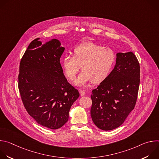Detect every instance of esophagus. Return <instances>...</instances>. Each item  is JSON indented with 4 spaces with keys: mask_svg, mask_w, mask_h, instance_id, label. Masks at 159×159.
<instances>
[{
    "mask_svg": "<svg viewBox=\"0 0 159 159\" xmlns=\"http://www.w3.org/2000/svg\"><path fill=\"white\" fill-rule=\"evenodd\" d=\"M79 93H80V96H85V93L84 90H80H80H79Z\"/></svg>",
    "mask_w": 159,
    "mask_h": 159,
    "instance_id": "obj_1",
    "label": "esophagus"
}]
</instances>
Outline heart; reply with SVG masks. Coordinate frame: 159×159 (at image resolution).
Here are the masks:
<instances>
[{"label": "heart", "instance_id": "1", "mask_svg": "<svg viewBox=\"0 0 159 159\" xmlns=\"http://www.w3.org/2000/svg\"><path fill=\"white\" fill-rule=\"evenodd\" d=\"M115 60V53L111 48L87 42L74 48L73 57L65 56L61 66L66 76L70 80H74L80 66L82 71L74 80V84L85 87L90 82L98 84L104 81L110 74Z\"/></svg>", "mask_w": 159, "mask_h": 159}]
</instances>
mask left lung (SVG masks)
I'll return each mask as SVG.
<instances>
[{
	"instance_id": "left-lung-1",
	"label": "left lung",
	"mask_w": 159,
	"mask_h": 159,
	"mask_svg": "<svg viewBox=\"0 0 159 159\" xmlns=\"http://www.w3.org/2000/svg\"><path fill=\"white\" fill-rule=\"evenodd\" d=\"M140 85V64L131 52L117 53L108 77L93 90L90 116L99 129L121 126L134 109Z\"/></svg>"
}]
</instances>
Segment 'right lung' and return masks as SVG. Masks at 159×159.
<instances>
[{
  "label": "right lung",
  "instance_id": "1",
  "mask_svg": "<svg viewBox=\"0 0 159 159\" xmlns=\"http://www.w3.org/2000/svg\"><path fill=\"white\" fill-rule=\"evenodd\" d=\"M39 39L31 42L20 60L18 87L28 114L39 125L57 129L67 122L80 94L63 74L61 42L52 39L42 44Z\"/></svg>",
  "mask_w": 159,
  "mask_h": 159
}]
</instances>
